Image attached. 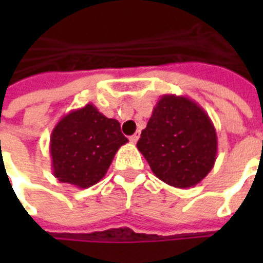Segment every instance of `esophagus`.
Segmentation results:
<instances>
[{
    "label": "esophagus",
    "instance_id": "34e87169",
    "mask_svg": "<svg viewBox=\"0 0 263 263\" xmlns=\"http://www.w3.org/2000/svg\"><path fill=\"white\" fill-rule=\"evenodd\" d=\"M139 136H140L139 132H135L134 135L129 136V142H131V143H136V142H138V139H139Z\"/></svg>",
    "mask_w": 263,
    "mask_h": 263
}]
</instances>
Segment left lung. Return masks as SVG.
I'll list each match as a JSON object with an SVG mask.
<instances>
[{"label": "left lung", "instance_id": "8db88e82", "mask_svg": "<svg viewBox=\"0 0 263 263\" xmlns=\"http://www.w3.org/2000/svg\"><path fill=\"white\" fill-rule=\"evenodd\" d=\"M136 147L158 179L172 187L190 188L213 169L218 143L203 107L184 95L165 94L153 109Z\"/></svg>", "mask_w": 263, "mask_h": 263}]
</instances>
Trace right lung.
Returning <instances> with one entry per match:
<instances>
[{"instance_id": "1", "label": "right lung", "mask_w": 263, "mask_h": 263, "mask_svg": "<svg viewBox=\"0 0 263 263\" xmlns=\"http://www.w3.org/2000/svg\"><path fill=\"white\" fill-rule=\"evenodd\" d=\"M128 139L120 123L92 103L63 116L50 135L53 175L61 183L88 188L106 175L116 153Z\"/></svg>"}]
</instances>
